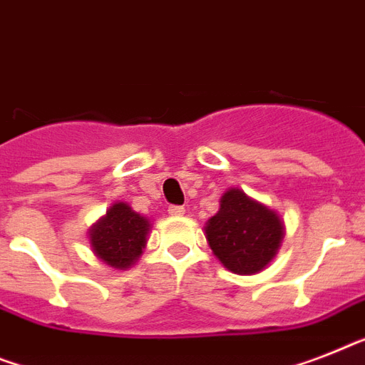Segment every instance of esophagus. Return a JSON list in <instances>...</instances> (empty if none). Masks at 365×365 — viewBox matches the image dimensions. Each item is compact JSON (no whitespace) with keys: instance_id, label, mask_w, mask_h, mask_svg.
Returning a JSON list of instances; mask_svg holds the SVG:
<instances>
[{"instance_id":"obj_1","label":"esophagus","mask_w":365,"mask_h":365,"mask_svg":"<svg viewBox=\"0 0 365 365\" xmlns=\"http://www.w3.org/2000/svg\"><path fill=\"white\" fill-rule=\"evenodd\" d=\"M168 212H170L171 216H182L186 210H185V207H180V205H171L170 209H168Z\"/></svg>"}]
</instances>
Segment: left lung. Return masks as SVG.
<instances>
[{"label": "left lung", "instance_id": "1", "mask_svg": "<svg viewBox=\"0 0 365 365\" xmlns=\"http://www.w3.org/2000/svg\"><path fill=\"white\" fill-rule=\"evenodd\" d=\"M205 239L225 269L240 276L264 270L278 255L285 237L282 216L240 188H230L220 209L203 227Z\"/></svg>", "mask_w": 365, "mask_h": 365}]
</instances>
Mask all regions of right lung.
Masks as SVG:
<instances>
[{"label":"right lung","instance_id":"add662e5","mask_svg":"<svg viewBox=\"0 0 365 365\" xmlns=\"http://www.w3.org/2000/svg\"><path fill=\"white\" fill-rule=\"evenodd\" d=\"M149 231L147 216L132 210L125 201H115L106 215L89 227V244L102 263L115 270H126L143 254Z\"/></svg>","mask_w":365,"mask_h":365}]
</instances>
